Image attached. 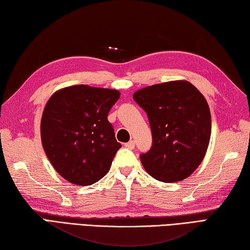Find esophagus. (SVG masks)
Returning <instances> with one entry per match:
<instances>
[{"label":"esophagus","instance_id":"esophagus-1","mask_svg":"<svg viewBox=\"0 0 250 250\" xmlns=\"http://www.w3.org/2000/svg\"><path fill=\"white\" fill-rule=\"evenodd\" d=\"M125 147L129 148V149H134V148H135V142L134 141H129L128 143L125 144Z\"/></svg>","mask_w":250,"mask_h":250}]
</instances>
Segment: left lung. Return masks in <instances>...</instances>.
<instances>
[{"label":"left lung","instance_id":"left-lung-1","mask_svg":"<svg viewBox=\"0 0 250 250\" xmlns=\"http://www.w3.org/2000/svg\"><path fill=\"white\" fill-rule=\"evenodd\" d=\"M149 120L152 146L141 161L152 178L177 182L202 163L211 138V113L203 94L186 80L144 87L133 94Z\"/></svg>","mask_w":250,"mask_h":250}]
</instances>
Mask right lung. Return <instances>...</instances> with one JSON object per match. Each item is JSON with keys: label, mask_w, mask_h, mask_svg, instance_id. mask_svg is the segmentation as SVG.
<instances>
[{"label": "right lung", "mask_w": 250, "mask_h": 250, "mask_svg": "<svg viewBox=\"0 0 250 250\" xmlns=\"http://www.w3.org/2000/svg\"><path fill=\"white\" fill-rule=\"evenodd\" d=\"M120 96L117 90L79 84L60 89L48 100L41 122L42 148L67 181L91 186L108 172L122 147L107 121Z\"/></svg>", "instance_id": "add662e5"}]
</instances>
